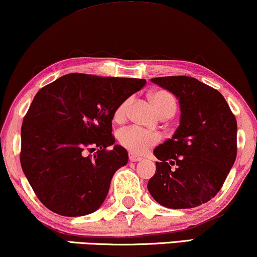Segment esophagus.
I'll return each mask as SVG.
<instances>
[{
  "mask_svg": "<svg viewBox=\"0 0 257 257\" xmlns=\"http://www.w3.org/2000/svg\"><path fill=\"white\" fill-rule=\"evenodd\" d=\"M128 158L131 162H138V161H142V157H139V156H137V155H135L132 153L128 154Z\"/></svg>",
  "mask_w": 257,
  "mask_h": 257,
  "instance_id": "34e87169",
  "label": "esophagus"
}]
</instances>
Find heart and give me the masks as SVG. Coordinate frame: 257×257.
<instances>
[{"label":"heart","instance_id":"heart-1","mask_svg":"<svg viewBox=\"0 0 257 257\" xmlns=\"http://www.w3.org/2000/svg\"><path fill=\"white\" fill-rule=\"evenodd\" d=\"M150 100L162 118H170L176 112V100L172 93L167 90H156L150 94ZM130 100L122 101L114 110L113 118L115 121H122L126 118ZM119 144L136 155L145 154L150 148L160 143L161 137L155 132L145 131L137 126H128L122 128L118 135Z\"/></svg>","mask_w":257,"mask_h":257}]
</instances>
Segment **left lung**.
I'll use <instances>...</instances> for the list:
<instances>
[{"label":"left lung","mask_w":257,"mask_h":257,"mask_svg":"<svg viewBox=\"0 0 257 257\" xmlns=\"http://www.w3.org/2000/svg\"><path fill=\"white\" fill-rule=\"evenodd\" d=\"M179 99L180 126L154 150L160 162L149 180L164 207L193 208L220 191L237 156V121L219 91L189 76L151 78Z\"/></svg>","instance_id":"left-lung-1"}]
</instances>
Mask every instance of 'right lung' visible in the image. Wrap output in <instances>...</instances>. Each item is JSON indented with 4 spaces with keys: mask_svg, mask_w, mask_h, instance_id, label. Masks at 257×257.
<instances>
[{
    "mask_svg": "<svg viewBox=\"0 0 257 257\" xmlns=\"http://www.w3.org/2000/svg\"><path fill=\"white\" fill-rule=\"evenodd\" d=\"M145 83L75 72L38 91L21 126L20 162L50 211L80 217L102 205L114 173L128 161L120 145L107 150L115 142L114 110Z\"/></svg>",
    "mask_w": 257,
    "mask_h": 257,
    "instance_id": "right-lung-1",
    "label": "right lung"
}]
</instances>
